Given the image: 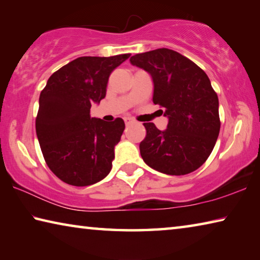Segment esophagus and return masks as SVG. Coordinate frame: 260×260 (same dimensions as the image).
I'll use <instances>...</instances> for the list:
<instances>
[{
  "label": "esophagus",
  "mask_w": 260,
  "mask_h": 260,
  "mask_svg": "<svg viewBox=\"0 0 260 260\" xmlns=\"http://www.w3.org/2000/svg\"><path fill=\"white\" fill-rule=\"evenodd\" d=\"M124 121H125V124L128 126V125L132 124V122H134V119H133V118H131V117H125Z\"/></svg>",
  "instance_id": "34e87169"
}]
</instances>
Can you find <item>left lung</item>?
I'll use <instances>...</instances> for the list:
<instances>
[{
    "instance_id": "obj_1",
    "label": "left lung",
    "mask_w": 260,
    "mask_h": 260,
    "mask_svg": "<svg viewBox=\"0 0 260 260\" xmlns=\"http://www.w3.org/2000/svg\"><path fill=\"white\" fill-rule=\"evenodd\" d=\"M129 60L151 74L153 103L169 117L164 132L153 122L143 124L147 135L140 152L144 162L169 175L193 172L211 155L220 131L218 95L209 77L192 60L167 48L136 54Z\"/></svg>"
}]
</instances>
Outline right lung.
I'll return each mask as SVG.
<instances>
[{"label":"right lung","instance_id":"1","mask_svg":"<svg viewBox=\"0 0 260 260\" xmlns=\"http://www.w3.org/2000/svg\"><path fill=\"white\" fill-rule=\"evenodd\" d=\"M129 56L79 57L48 79L35 128L48 167L63 182L90 186L111 171L125 122L91 118L90 108L105 98L110 74Z\"/></svg>","mask_w":260,"mask_h":260}]
</instances>
